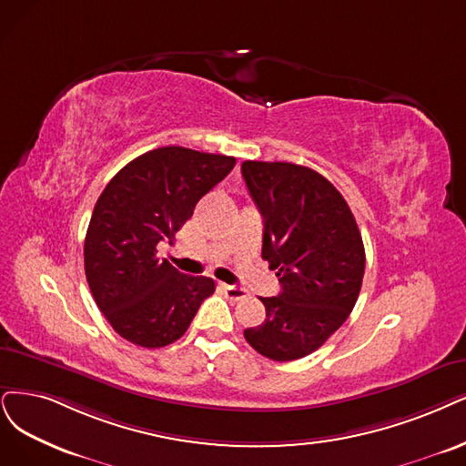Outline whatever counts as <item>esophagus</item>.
<instances>
[{"label": "esophagus", "instance_id": "1", "mask_svg": "<svg viewBox=\"0 0 466 466\" xmlns=\"http://www.w3.org/2000/svg\"><path fill=\"white\" fill-rule=\"evenodd\" d=\"M220 286H222V289H224V294H227V298L232 299V301H239V299L248 298V291H246L244 288L230 286V284H220Z\"/></svg>", "mask_w": 466, "mask_h": 466}]
</instances>
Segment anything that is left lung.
Returning a JSON list of instances; mask_svg holds the SVG:
<instances>
[{"mask_svg": "<svg viewBox=\"0 0 466 466\" xmlns=\"http://www.w3.org/2000/svg\"><path fill=\"white\" fill-rule=\"evenodd\" d=\"M242 175L265 218L263 259L282 291L263 298L267 319L244 330L272 360L319 350L348 320L365 274V248L348 201L317 170L294 163L244 161Z\"/></svg>", "mask_w": 466, "mask_h": 466, "instance_id": "8db88e82", "label": "left lung"}]
</instances>
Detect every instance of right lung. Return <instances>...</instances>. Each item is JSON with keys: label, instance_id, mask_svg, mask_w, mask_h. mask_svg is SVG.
I'll list each match as a JSON object with an SVG mask.
<instances>
[{"label": "right lung", "instance_id": "obj_1", "mask_svg": "<svg viewBox=\"0 0 466 466\" xmlns=\"http://www.w3.org/2000/svg\"><path fill=\"white\" fill-rule=\"evenodd\" d=\"M228 155L180 146L151 149L103 189L84 242L92 296L113 330L140 348H165L194 320L215 280L189 277L157 257L196 203L234 168Z\"/></svg>", "mask_w": 466, "mask_h": 466}]
</instances>
